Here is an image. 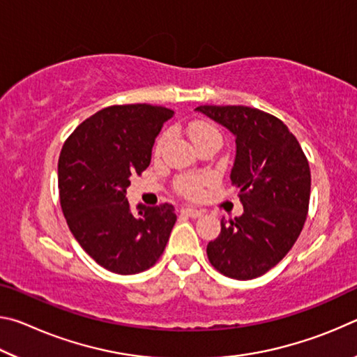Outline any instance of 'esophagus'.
<instances>
[{"label": "esophagus", "mask_w": 357, "mask_h": 357, "mask_svg": "<svg viewBox=\"0 0 357 357\" xmlns=\"http://www.w3.org/2000/svg\"><path fill=\"white\" fill-rule=\"evenodd\" d=\"M181 214H184L187 217H192V219H197V217H202V211L195 209V208H183L181 209Z\"/></svg>", "instance_id": "obj_1"}]
</instances>
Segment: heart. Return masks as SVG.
Here are the masks:
<instances>
[{"label":"heart","instance_id":"1","mask_svg":"<svg viewBox=\"0 0 357 357\" xmlns=\"http://www.w3.org/2000/svg\"><path fill=\"white\" fill-rule=\"evenodd\" d=\"M189 137L195 146H198V144H202V143H206V142L222 143L220 130L211 123H204V121H197V123H193L190 126ZM170 140H172V132L170 130L162 132L159 138L155 140L154 154L160 155L162 153H164L165 148L168 146V143H170ZM206 183H208L206 176H198V174H184V176L178 178L176 189L181 195H184L187 198H198L202 195L203 185Z\"/></svg>","mask_w":357,"mask_h":357}]
</instances>
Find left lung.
I'll list each match as a JSON object with an SVG mask.
<instances>
[{
	"label": "left lung",
	"instance_id": "left-lung-1",
	"mask_svg": "<svg viewBox=\"0 0 357 357\" xmlns=\"http://www.w3.org/2000/svg\"><path fill=\"white\" fill-rule=\"evenodd\" d=\"M236 137L231 184L243 215L220 220L208 244L209 263L223 275L250 280L268 273L294 245L310 200V168L299 142L273 114L244 105H200Z\"/></svg>",
	"mask_w": 357,
	"mask_h": 357
}]
</instances>
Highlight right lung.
Wrapping results in <instances>:
<instances>
[{"mask_svg": "<svg viewBox=\"0 0 357 357\" xmlns=\"http://www.w3.org/2000/svg\"><path fill=\"white\" fill-rule=\"evenodd\" d=\"M174 114L149 104L113 105L84 119L58 160L59 203L82 249L114 274L154 266L176 222L173 204L130 209V176L151 164L154 140Z\"/></svg>", "mask_w": 357, "mask_h": 357, "instance_id": "obj_1", "label": "right lung"}]
</instances>
